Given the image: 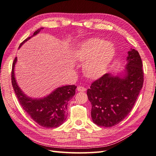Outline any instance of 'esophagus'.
I'll list each match as a JSON object with an SVG mask.
<instances>
[{"label":"esophagus","mask_w":156,"mask_h":156,"mask_svg":"<svg viewBox=\"0 0 156 156\" xmlns=\"http://www.w3.org/2000/svg\"><path fill=\"white\" fill-rule=\"evenodd\" d=\"M77 90L78 91H86V87H83V86H78L77 87Z\"/></svg>","instance_id":"1"}]
</instances>
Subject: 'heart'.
<instances>
[{"mask_svg":"<svg viewBox=\"0 0 156 156\" xmlns=\"http://www.w3.org/2000/svg\"><path fill=\"white\" fill-rule=\"evenodd\" d=\"M115 53L113 44L99 37L90 38L80 43L75 55L85 62L83 72L87 77L98 78L105 73Z\"/></svg>","mask_w":156,"mask_h":156,"instance_id":"heart-1","label":"heart"}]
</instances>
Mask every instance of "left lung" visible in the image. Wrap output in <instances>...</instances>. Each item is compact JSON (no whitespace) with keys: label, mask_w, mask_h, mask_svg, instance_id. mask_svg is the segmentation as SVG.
I'll return each instance as SVG.
<instances>
[{"label":"left lung","mask_w":156,"mask_h":156,"mask_svg":"<svg viewBox=\"0 0 156 156\" xmlns=\"http://www.w3.org/2000/svg\"><path fill=\"white\" fill-rule=\"evenodd\" d=\"M128 54L125 76L105 74L87 90L91 104V119L99 126L111 127L122 121L133 109L142 87L144 71L140 56L132 48Z\"/></svg>","instance_id":"1"}]
</instances>
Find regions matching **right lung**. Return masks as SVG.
<instances>
[{"label":"right lung","instance_id":"obj_1","mask_svg":"<svg viewBox=\"0 0 156 156\" xmlns=\"http://www.w3.org/2000/svg\"><path fill=\"white\" fill-rule=\"evenodd\" d=\"M40 28L35 31L32 36L37 34ZM27 37L20 45L31 37ZM16 57L12 63L11 73L12 84L18 100L23 109L30 117L40 126L45 128H56L61 126L67 117L68 102L75 95V85H69L58 87L48 96L41 99H32L26 96L18 86L14 76V66L16 62Z\"/></svg>","mask_w":156,"mask_h":156}]
</instances>
